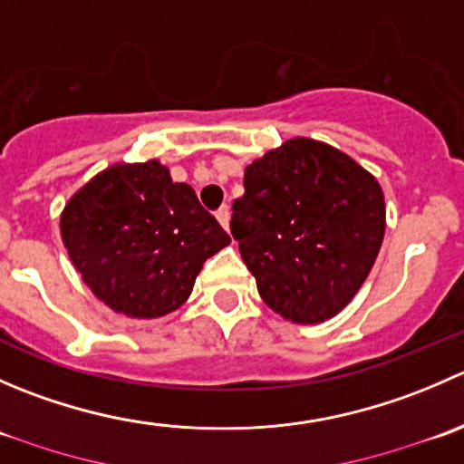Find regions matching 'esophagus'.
I'll return each mask as SVG.
<instances>
[{
	"instance_id": "1",
	"label": "esophagus",
	"mask_w": 464,
	"mask_h": 464,
	"mask_svg": "<svg viewBox=\"0 0 464 464\" xmlns=\"http://www.w3.org/2000/svg\"><path fill=\"white\" fill-rule=\"evenodd\" d=\"M215 218H218V222L222 224V227L228 231V219H231V208H228V206H222V208H219L218 213H215Z\"/></svg>"
}]
</instances>
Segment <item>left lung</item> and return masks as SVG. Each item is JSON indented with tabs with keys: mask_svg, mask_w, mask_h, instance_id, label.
<instances>
[{
	"mask_svg": "<svg viewBox=\"0 0 464 464\" xmlns=\"http://www.w3.org/2000/svg\"><path fill=\"white\" fill-rule=\"evenodd\" d=\"M386 231L379 181L353 157L296 137L245 168L231 233L262 301L314 325L362 289Z\"/></svg>",
	"mask_w": 464,
	"mask_h": 464,
	"instance_id": "8db88e82",
	"label": "left lung"
}]
</instances>
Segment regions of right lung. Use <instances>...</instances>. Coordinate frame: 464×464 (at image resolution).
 I'll return each mask as SVG.
<instances>
[{"instance_id":"add662e5","label":"right lung","mask_w":464,"mask_h":464,"mask_svg":"<svg viewBox=\"0 0 464 464\" xmlns=\"http://www.w3.org/2000/svg\"><path fill=\"white\" fill-rule=\"evenodd\" d=\"M60 236L93 296L130 319L179 310L206 258L231 242L157 159L93 175L64 204Z\"/></svg>"}]
</instances>
